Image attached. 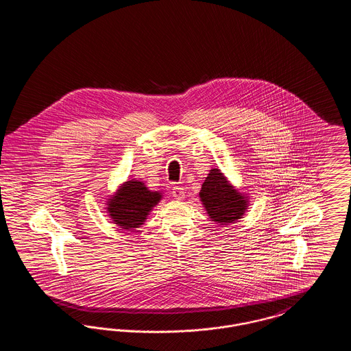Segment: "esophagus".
<instances>
[{
  "instance_id": "34e87169",
  "label": "esophagus",
  "mask_w": 351,
  "mask_h": 351,
  "mask_svg": "<svg viewBox=\"0 0 351 351\" xmlns=\"http://www.w3.org/2000/svg\"><path fill=\"white\" fill-rule=\"evenodd\" d=\"M172 196H173L176 200H183L184 196H185L184 188H182V186H173V188H172Z\"/></svg>"
}]
</instances>
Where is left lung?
Returning a JSON list of instances; mask_svg holds the SVG:
<instances>
[{
  "label": "left lung",
  "instance_id": "1",
  "mask_svg": "<svg viewBox=\"0 0 351 351\" xmlns=\"http://www.w3.org/2000/svg\"><path fill=\"white\" fill-rule=\"evenodd\" d=\"M200 199L209 217L221 225L235 222L247 209L246 197L230 185L219 169H210L200 191Z\"/></svg>",
  "mask_w": 351,
  "mask_h": 351
}]
</instances>
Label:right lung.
<instances>
[{"mask_svg":"<svg viewBox=\"0 0 351 351\" xmlns=\"http://www.w3.org/2000/svg\"><path fill=\"white\" fill-rule=\"evenodd\" d=\"M159 192H151L142 182H126L108 204L109 216L125 230L139 228L151 209L160 201Z\"/></svg>","mask_w":351,"mask_h":351,"instance_id":"right-lung-1","label":"right lung"}]
</instances>
